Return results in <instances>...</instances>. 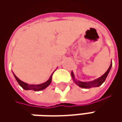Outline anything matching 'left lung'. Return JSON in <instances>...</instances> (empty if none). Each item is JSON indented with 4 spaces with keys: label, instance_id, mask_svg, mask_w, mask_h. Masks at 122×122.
I'll use <instances>...</instances> for the list:
<instances>
[{
    "label": "left lung",
    "instance_id": "8db88e82",
    "mask_svg": "<svg viewBox=\"0 0 122 122\" xmlns=\"http://www.w3.org/2000/svg\"><path fill=\"white\" fill-rule=\"evenodd\" d=\"M111 66H112V63L111 64L110 66L109 67L108 70L106 71V73H105L103 75H102L101 77L98 78V79H96L94 80V81H92L83 82L78 81V80H77V79H75V77L73 71L71 72V76H72V78H73V81L75 82V83L77 84L78 86H79L80 87H82V88H91V87H99L105 82L106 78H107L108 74H109V71H110Z\"/></svg>",
    "mask_w": 122,
    "mask_h": 122
}]
</instances>
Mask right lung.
Masks as SVG:
<instances>
[{
	"instance_id": "1",
	"label": "right lung",
	"mask_w": 122,
	"mask_h": 122,
	"mask_svg": "<svg viewBox=\"0 0 122 122\" xmlns=\"http://www.w3.org/2000/svg\"><path fill=\"white\" fill-rule=\"evenodd\" d=\"M53 75V74H52ZM52 75L50 76L49 79L45 81V83H41V84H37V85H35V84H28V83H26L25 82L22 81H21L19 78L17 77V76L13 73V75L15 78L16 81L17 83H19V85L23 88L25 90H34V91H41V90H43L45 89L47 87H48L50 85L51 82V79H52Z\"/></svg>"
}]
</instances>
